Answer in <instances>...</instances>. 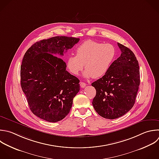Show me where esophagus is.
I'll return each instance as SVG.
<instances>
[{
  "label": "esophagus",
  "mask_w": 159,
  "mask_h": 159,
  "mask_svg": "<svg viewBox=\"0 0 159 159\" xmlns=\"http://www.w3.org/2000/svg\"><path fill=\"white\" fill-rule=\"evenodd\" d=\"M86 86V84L85 83H84V82H80V86H81L82 88H84Z\"/></svg>",
  "instance_id": "esophagus-1"
}]
</instances>
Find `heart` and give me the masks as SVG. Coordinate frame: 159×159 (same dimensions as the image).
I'll use <instances>...</instances> for the list:
<instances>
[{
    "mask_svg": "<svg viewBox=\"0 0 159 159\" xmlns=\"http://www.w3.org/2000/svg\"><path fill=\"white\" fill-rule=\"evenodd\" d=\"M76 55H70L66 61V68L74 75H78L84 66L85 78H99L108 71L113 63L116 50L110 43L86 40L76 50Z\"/></svg>",
    "mask_w": 159,
    "mask_h": 159,
    "instance_id": "obj_1",
    "label": "heart"
}]
</instances>
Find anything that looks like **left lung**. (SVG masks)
I'll return each mask as SVG.
<instances>
[{"label": "left lung", "instance_id": "1", "mask_svg": "<svg viewBox=\"0 0 159 159\" xmlns=\"http://www.w3.org/2000/svg\"><path fill=\"white\" fill-rule=\"evenodd\" d=\"M117 45L120 56L106 75L91 84L96 91L93 106L99 115L109 119L120 117L132 108L140 84L139 66L135 55L124 45Z\"/></svg>", "mask_w": 159, "mask_h": 159}]
</instances>
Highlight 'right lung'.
<instances>
[{"label":"right lung","mask_w":159,"mask_h":159,"mask_svg":"<svg viewBox=\"0 0 159 159\" xmlns=\"http://www.w3.org/2000/svg\"><path fill=\"white\" fill-rule=\"evenodd\" d=\"M80 39L57 36L34 43L20 66L21 87L31 111L46 121L64 119L80 91V80L66 70L60 58Z\"/></svg>","instance_id":"add662e5"}]
</instances>
